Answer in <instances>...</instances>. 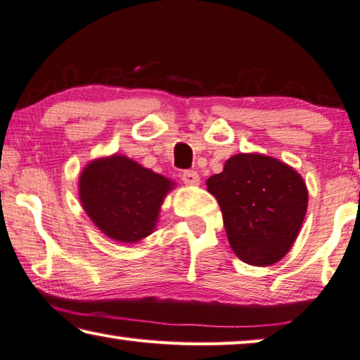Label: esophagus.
Masks as SVG:
<instances>
[{
  "label": "esophagus",
  "instance_id": "34e87169",
  "mask_svg": "<svg viewBox=\"0 0 360 360\" xmlns=\"http://www.w3.org/2000/svg\"><path fill=\"white\" fill-rule=\"evenodd\" d=\"M181 180H184V184L186 185H199V175L196 170H184L181 172Z\"/></svg>",
  "mask_w": 360,
  "mask_h": 360
}]
</instances>
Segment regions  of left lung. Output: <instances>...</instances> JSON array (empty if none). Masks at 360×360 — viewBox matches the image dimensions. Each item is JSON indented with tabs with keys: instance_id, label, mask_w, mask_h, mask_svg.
<instances>
[{
	"instance_id": "8db88e82",
	"label": "left lung",
	"mask_w": 360,
	"mask_h": 360,
	"mask_svg": "<svg viewBox=\"0 0 360 360\" xmlns=\"http://www.w3.org/2000/svg\"><path fill=\"white\" fill-rule=\"evenodd\" d=\"M207 190L219 201L228 240L240 260L266 266L290 250L308 207V190L292 167L240 153L210 176Z\"/></svg>"
}]
</instances>
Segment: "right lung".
<instances>
[{
    "label": "right lung",
    "mask_w": 360,
    "mask_h": 360,
    "mask_svg": "<svg viewBox=\"0 0 360 360\" xmlns=\"http://www.w3.org/2000/svg\"><path fill=\"white\" fill-rule=\"evenodd\" d=\"M172 184L132 159L111 156L91 162L79 179L81 204L91 220L120 243L151 234Z\"/></svg>",
    "instance_id": "right-lung-1"
}]
</instances>
